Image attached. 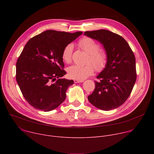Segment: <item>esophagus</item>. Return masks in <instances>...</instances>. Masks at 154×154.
<instances>
[{
  "instance_id": "1",
  "label": "esophagus",
  "mask_w": 154,
  "mask_h": 154,
  "mask_svg": "<svg viewBox=\"0 0 154 154\" xmlns=\"http://www.w3.org/2000/svg\"><path fill=\"white\" fill-rule=\"evenodd\" d=\"M74 83H80V82H83V80H78V79H74Z\"/></svg>"
}]
</instances>
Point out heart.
Here are the masks:
<instances>
[{
    "label": "heart",
    "mask_w": 154,
    "mask_h": 154,
    "mask_svg": "<svg viewBox=\"0 0 154 154\" xmlns=\"http://www.w3.org/2000/svg\"><path fill=\"white\" fill-rule=\"evenodd\" d=\"M79 45L85 52L89 54L87 64L85 66L73 65L68 69L69 76L74 79L83 80L92 75L94 71V68L97 71L103 70L108 62V55L106 51L99 49V44L91 38L85 36L80 39ZM74 51V45L69 43L65 46L62 51V58L67 63L72 60ZM92 64H91V63Z\"/></svg>",
    "instance_id": "1"
}]
</instances>
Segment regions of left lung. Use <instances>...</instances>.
I'll list each match as a JSON object with an SVG mask.
<instances>
[{
  "mask_svg": "<svg viewBox=\"0 0 154 154\" xmlns=\"http://www.w3.org/2000/svg\"><path fill=\"white\" fill-rule=\"evenodd\" d=\"M84 34L101 42L108 55L106 66L97 77L99 81H94V90L88 99L102 110L116 108L126 101L135 83V55L127 42L116 33L102 29Z\"/></svg>",
  "mask_w": 154,
  "mask_h": 154,
  "instance_id": "8db88e82",
  "label": "left lung"
}]
</instances>
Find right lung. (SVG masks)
I'll return each mask as SVG.
<instances>
[{
    "label": "right lung",
    "instance_id": "obj_1",
    "mask_svg": "<svg viewBox=\"0 0 154 154\" xmlns=\"http://www.w3.org/2000/svg\"><path fill=\"white\" fill-rule=\"evenodd\" d=\"M82 34L49 30L27 42L17 60L16 79L23 96L35 108L49 112L65 100L74 81L61 79L66 74L62 51Z\"/></svg>",
    "mask_w": 154,
    "mask_h": 154
}]
</instances>
